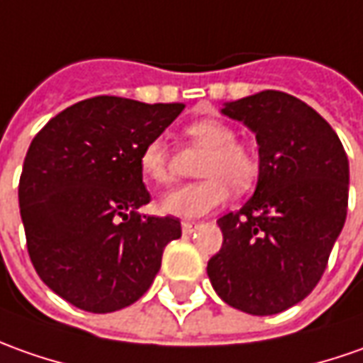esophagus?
<instances>
[{"label":"esophagus","instance_id":"34e87169","mask_svg":"<svg viewBox=\"0 0 363 363\" xmlns=\"http://www.w3.org/2000/svg\"><path fill=\"white\" fill-rule=\"evenodd\" d=\"M196 228H198V223H191V221H184V223H182V232L186 233V235L194 232Z\"/></svg>","mask_w":363,"mask_h":363}]
</instances>
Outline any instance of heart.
I'll list each match as a JSON object with an SVG mask.
<instances>
[{
	"label": "heart",
	"instance_id": "obj_1",
	"mask_svg": "<svg viewBox=\"0 0 363 363\" xmlns=\"http://www.w3.org/2000/svg\"><path fill=\"white\" fill-rule=\"evenodd\" d=\"M186 133L189 140L210 150L201 165V176L206 179L174 187L162 198L160 210L182 220H194L225 203L230 186L238 191L252 186L257 164L244 145L235 143V131L220 119H198L187 125ZM138 165L145 182L165 184L169 179L167 145L162 140H150L140 152Z\"/></svg>",
	"mask_w": 363,
	"mask_h": 363
}]
</instances>
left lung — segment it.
<instances>
[{
  "label": "left lung",
  "instance_id": "1",
  "mask_svg": "<svg viewBox=\"0 0 363 363\" xmlns=\"http://www.w3.org/2000/svg\"><path fill=\"white\" fill-rule=\"evenodd\" d=\"M220 111L255 135L259 174L242 210L218 220L223 244L208 276L228 306L274 315L300 303L328 266L346 223L347 155L332 125L284 91H259Z\"/></svg>",
  "mask_w": 363,
  "mask_h": 363
}]
</instances>
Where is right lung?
I'll return each instance as SVG.
<instances>
[{
    "instance_id": "add662e5",
    "label": "right lung",
    "mask_w": 363,
    "mask_h": 363,
    "mask_svg": "<svg viewBox=\"0 0 363 363\" xmlns=\"http://www.w3.org/2000/svg\"><path fill=\"white\" fill-rule=\"evenodd\" d=\"M184 111L97 96L51 118L29 145L19 211L38 276L60 298L91 313L138 301L182 235L174 216H142L150 203L138 157Z\"/></svg>"
}]
</instances>
